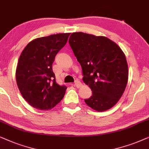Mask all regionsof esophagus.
<instances>
[{
    "instance_id": "34e87169",
    "label": "esophagus",
    "mask_w": 149,
    "mask_h": 149,
    "mask_svg": "<svg viewBox=\"0 0 149 149\" xmlns=\"http://www.w3.org/2000/svg\"><path fill=\"white\" fill-rule=\"evenodd\" d=\"M73 85H74L76 87H77V88H79V87H80L81 86H82V83H81L79 80H76L75 81Z\"/></svg>"
}]
</instances>
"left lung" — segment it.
<instances>
[{"label": "left lung", "mask_w": 149, "mask_h": 149, "mask_svg": "<svg viewBox=\"0 0 149 149\" xmlns=\"http://www.w3.org/2000/svg\"><path fill=\"white\" fill-rule=\"evenodd\" d=\"M69 45L82 67V80L92 91L84 102L102 112L114 106L123 94L128 80V66L121 49L110 39L73 33Z\"/></svg>", "instance_id": "obj_1"}]
</instances>
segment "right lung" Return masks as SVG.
Masks as SVG:
<instances>
[{
    "label": "right lung",
    "instance_id": "1",
    "mask_svg": "<svg viewBox=\"0 0 149 149\" xmlns=\"http://www.w3.org/2000/svg\"><path fill=\"white\" fill-rule=\"evenodd\" d=\"M70 33L35 39L22 52L16 69V82L24 99L33 108L47 110L58 104L67 86L56 82L52 63Z\"/></svg>",
    "mask_w": 149,
    "mask_h": 149
}]
</instances>
